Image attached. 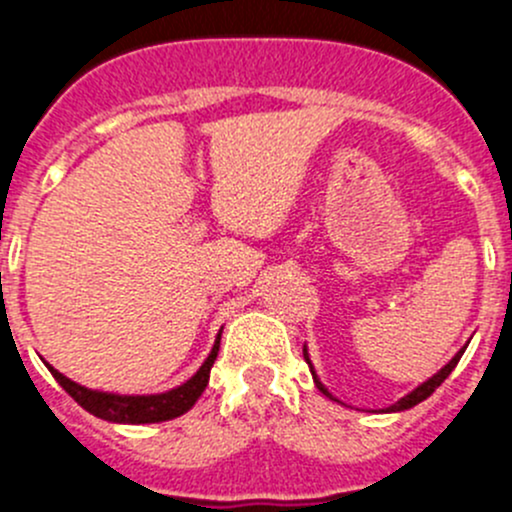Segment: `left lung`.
Returning a JSON list of instances; mask_svg holds the SVG:
<instances>
[{"instance_id":"obj_1","label":"left lung","mask_w":512,"mask_h":512,"mask_svg":"<svg viewBox=\"0 0 512 512\" xmlns=\"http://www.w3.org/2000/svg\"><path fill=\"white\" fill-rule=\"evenodd\" d=\"M463 352H466V349H461V352H458L456 356H453V359H451V361H448V364H446V366H443V369H441V371H438V374H433V376H431V379H428V381H423V384H421V386H416V389H414V391H411V394H406V396H404V399H399V401H396V404H394V406H389V409H386V411H406V409H414V406H416V404H421V401H423V399H428V396H431V394H433V391H436V389H438V386H441V384H443V381H446V379H448V374H451V371H453V369H456V364H458V361H461V356H463ZM304 361H307V364H309V371H312V376H314V384H317V389H319V391H322V394H324V396H329V399H334V396H332V394H329V391H327V389H324V384H322V381H319V379H317V374H314V369H312V361H309V354H307V347H304ZM334 401H337V399H334Z\"/></svg>"}]
</instances>
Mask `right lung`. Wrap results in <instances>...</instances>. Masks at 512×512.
<instances>
[{"label": "right lung", "mask_w": 512, "mask_h": 512, "mask_svg": "<svg viewBox=\"0 0 512 512\" xmlns=\"http://www.w3.org/2000/svg\"><path fill=\"white\" fill-rule=\"evenodd\" d=\"M223 334V332H220ZM220 334L213 344V352L208 354V359L203 361L198 371L190 376L185 384L175 386V389L165 391V394H151V396H121V394H106V391H94L86 389V386L76 384V381L66 379L64 374L54 369L51 364L49 371L54 374V379L59 381L61 389L81 406L89 414H94L103 421L111 423H158V421H170V418L183 416L185 411L193 409L195 401L200 399V394L205 391L210 381V369H213L215 359L220 352Z\"/></svg>", "instance_id": "add662e5"}]
</instances>
